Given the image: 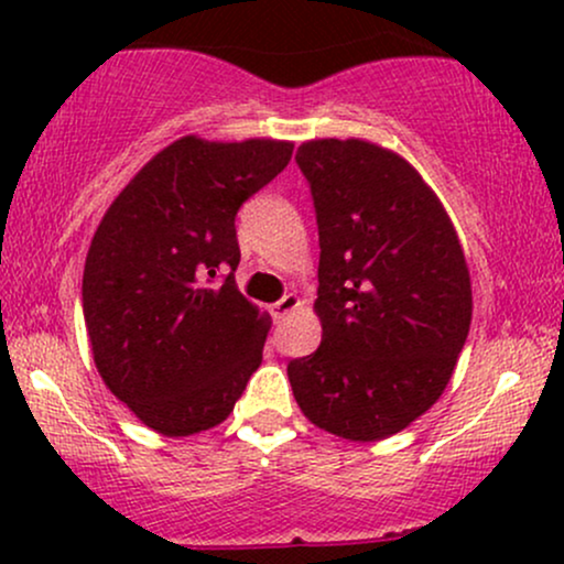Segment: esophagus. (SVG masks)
<instances>
[{
	"instance_id": "1",
	"label": "esophagus",
	"mask_w": 564,
	"mask_h": 564,
	"mask_svg": "<svg viewBox=\"0 0 564 564\" xmlns=\"http://www.w3.org/2000/svg\"><path fill=\"white\" fill-rule=\"evenodd\" d=\"M296 307H300V296H296V294H283L281 300L273 304V318L275 321H283L289 313H294Z\"/></svg>"
}]
</instances>
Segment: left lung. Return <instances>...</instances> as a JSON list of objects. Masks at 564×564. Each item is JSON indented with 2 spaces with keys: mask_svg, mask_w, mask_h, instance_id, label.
I'll use <instances>...</instances> for the list:
<instances>
[{
  "mask_svg": "<svg viewBox=\"0 0 564 564\" xmlns=\"http://www.w3.org/2000/svg\"><path fill=\"white\" fill-rule=\"evenodd\" d=\"M318 223L321 347L289 364L302 413L347 440L405 430L448 384L471 286L443 204L398 153L364 140L296 151Z\"/></svg>",
  "mask_w": 564,
  "mask_h": 564,
  "instance_id": "8db88e82",
  "label": "left lung"
}]
</instances>
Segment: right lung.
<instances>
[{
    "label": "right lung",
    "instance_id": "1",
    "mask_svg": "<svg viewBox=\"0 0 564 564\" xmlns=\"http://www.w3.org/2000/svg\"><path fill=\"white\" fill-rule=\"evenodd\" d=\"M291 142L183 138L102 217L82 281L95 366L151 430L228 419L262 364L268 315L238 291V209L291 161Z\"/></svg>",
    "mask_w": 564,
    "mask_h": 564
}]
</instances>
